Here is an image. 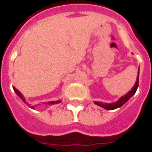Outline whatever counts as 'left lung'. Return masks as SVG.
<instances>
[{"label":"left lung","mask_w":152,"mask_h":152,"mask_svg":"<svg viewBox=\"0 0 152 152\" xmlns=\"http://www.w3.org/2000/svg\"><path fill=\"white\" fill-rule=\"evenodd\" d=\"M138 80H139V71H138V75H137V81L135 83V84L133 86V88L131 89V91H129L126 95L123 96L122 97H120L119 99V101L114 102V103H102V102H95L96 105L101 106L102 108L105 109V110H115V109L119 108L121 107L124 104H125L126 102H128L132 96H133L135 92H136L137 89L138 88Z\"/></svg>","instance_id":"1"}]
</instances>
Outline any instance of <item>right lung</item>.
<instances>
[{
    "mask_svg": "<svg viewBox=\"0 0 152 152\" xmlns=\"http://www.w3.org/2000/svg\"><path fill=\"white\" fill-rule=\"evenodd\" d=\"M13 88H14V91H15L16 94L19 96L20 98L22 99L23 102H24V103H26V102H25V99H24V97L23 96L22 94L20 93V91H19L18 89H16L15 87H13ZM60 102H61V101H60V100H58V101H56V102H47V103H45V104H48V105H53V104H58V103H60ZM26 104H27V103H26ZM31 108L34 109V107H33V106H31Z\"/></svg>",
    "mask_w": 152,
    "mask_h": 152,
    "instance_id": "1",
    "label": "right lung"
}]
</instances>
